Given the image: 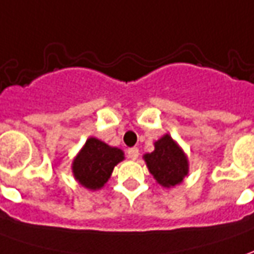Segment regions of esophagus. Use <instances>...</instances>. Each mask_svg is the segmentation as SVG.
<instances>
[{"mask_svg":"<svg viewBox=\"0 0 254 254\" xmlns=\"http://www.w3.org/2000/svg\"><path fill=\"white\" fill-rule=\"evenodd\" d=\"M127 157L130 158V160H136L137 157H139V149L137 147H132V149H127Z\"/></svg>","mask_w":254,"mask_h":254,"instance_id":"esophagus-1","label":"esophagus"}]
</instances>
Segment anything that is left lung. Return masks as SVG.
<instances>
[{"label":"left lung","instance_id":"8db88e82","mask_svg":"<svg viewBox=\"0 0 254 254\" xmlns=\"http://www.w3.org/2000/svg\"><path fill=\"white\" fill-rule=\"evenodd\" d=\"M143 158L157 184L164 188H174L182 184L189 174L186 153L168 133L154 141V150L144 154Z\"/></svg>","mask_w":254,"mask_h":254}]
</instances>
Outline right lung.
Instances as JSON below:
<instances>
[{
	"mask_svg": "<svg viewBox=\"0 0 254 254\" xmlns=\"http://www.w3.org/2000/svg\"><path fill=\"white\" fill-rule=\"evenodd\" d=\"M125 158L124 151L91 136L72 161V174L89 190H98L108 182L114 168Z\"/></svg>",
	"mask_w": 254,
	"mask_h": 254,
	"instance_id": "obj_1",
	"label": "right lung"
}]
</instances>
